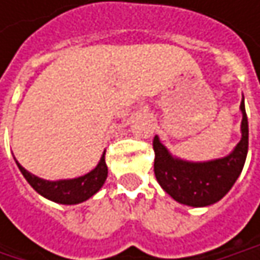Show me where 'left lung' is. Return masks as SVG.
I'll list each match as a JSON object with an SVG mask.
<instances>
[{
  "label": "left lung",
  "mask_w": 260,
  "mask_h": 260,
  "mask_svg": "<svg viewBox=\"0 0 260 260\" xmlns=\"http://www.w3.org/2000/svg\"><path fill=\"white\" fill-rule=\"evenodd\" d=\"M239 110L242 114L241 140L234 150L223 158L203 162L181 159L172 155L161 143L159 137L155 135V178L161 188L178 203L192 208H205L220 202L234 186L244 169L248 152V120L244 98Z\"/></svg>",
  "instance_id": "left-lung-1"
}]
</instances>
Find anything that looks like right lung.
I'll list each match as a JSON object with an SVG mask.
<instances>
[{"label": "right lung", "mask_w": 260, "mask_h": 260, "mask_svg": "<svg viewBox=\"0 0 260 260\" xmlns=\"http://www.w3.org/2000/svg\"><path fill=\"white\" fill-rule=\"evenodd\" d=\"M16 166L19 167L26 182L40 196H43L45 199H48L51 202L60 203V205H78V203L88 200L91 196H94L102 188V185L105 183L107 176H108L105 152L102 153L98 166L91 172H88L87 175H82L79 178H74V179L46 181V179H42V178L29 173L18 161H16Z\"/></svg>", "instance_id": "add662e5"}]
</instances>
